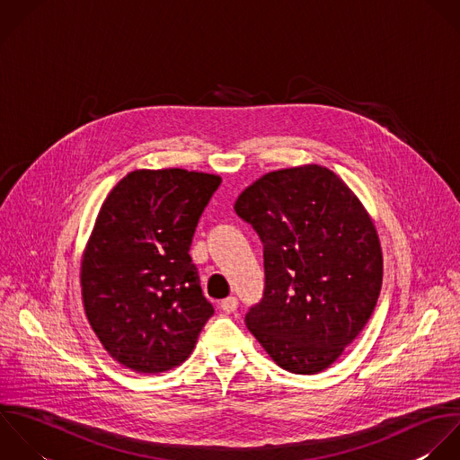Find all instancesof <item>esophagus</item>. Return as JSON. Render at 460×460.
<instances>
[{
    "instance_id": "esophagus-1",
    "label": "esophagus",
    "mask_w": 460,
    "mask_h": 460,
    "mask_svg": "<svg viewBox=\"0 0 460 460\" xmlns=\"http://www.w3.org/2000/svg\"><path fill=\"white\" fill-rule=\"evenodd\" d=\"M220 308H222V312L224 314H233V312H236V308H238V299L236 297H226L222 303H220Z\"/></svg>"
}]
</instances>
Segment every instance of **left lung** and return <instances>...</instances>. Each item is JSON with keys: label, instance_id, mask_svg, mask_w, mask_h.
<instances>
[{"label": "left lung", "instance_id": "8db88e82", "mask_svg": "<svg viewBox=\"0 0 460 460\" xmlns=\"http://www.w3.org/2000/svg\"><path fill=\"white\" fill-rule=\"evenodd\" d=\"M263 243L265 290L245 324L296 375L328 369L367 324L382 288L378 233L357 195L319 164L276 170L234 202Z\"/></svg>", "mask_w": 460, "mask_h": 460}]
</instances>
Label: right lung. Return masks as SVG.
<instances>
[{
	"label": "right lung",
	"instance_id": "1",
	"mask_svg": "<svg viewBox=\"0 0 460 460\" xmlns=\"http://www.w3.org/2000/svg\"><path fill=\"white\" fill-rule=\"evenodd\" d=\"M222 179L134 170L103 200L80 267L87 321L105 351L145 375L179 366L213 315L190 247Z\"/></svg>",
	"mask_w": 460,
	"mask_h": 460
}]
</instances>
